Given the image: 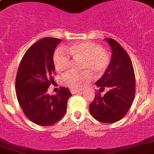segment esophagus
Here are the masks:
<instances>
[{
    "mask_svg": "<svg viewBox=\"0 0 154 154\" xmlns=\"http://www.w3.org/2000/svg\"><path fill=\"white\" fill-rule=\"evenodd\" d=\"M70 91H71V93L73 94H77V93L80 92V91H79V90H74V89H71V90H70Z\"/></svg>",
    "mask_w": 154,
    "mask_h": 154,
    "instance_id": "esophagus-1",
    "label": "esophagus"
}]
</instances>
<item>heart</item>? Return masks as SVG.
Returning <instances> with one entry per match:
<instances>
[{
	"mask_svg": "<svg viewBox=\"0 0 154 154\" xmlns=\"http://www.w3.org/2000/svg\"><path fill=\"white\" fill-rule=\"evenodd\" d=\"M67 50L57 49L54 51L53 62L55 69L59 72L67 70L71 64L70 54L74 60H83L80 68L83 71H69L60 77L63 85L80 89L92 77V74L97 77L103 75L110 64V54L100 45L92 42L75 43L67 48Z\"/></svg>",
	"mask_w": 154,
	"mask_h": 154,
	"instance_id": "heart-1",
	"label": "heart"
}]
</instances>
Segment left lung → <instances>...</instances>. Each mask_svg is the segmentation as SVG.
I'll return each mask as SVG.
<instances>
[{
	"label": "left lung",
	"mask_w": 154,
	"mask_h": 154,
	"mask_svg": "<svg viewBox=\"0 0 154 154\" xmlns=\"http://www.w3.org/2000/svg\"><path fill=\"white\" fill-rule=\"evenodd\" d=\"M112 49L110 64L96 82L100 92L107 89L103 96L95 94L90 104L91 114L102 123L112 124L119 121L127 114L135 97L136 79L134 67L127 51L111 38H105Z\"/></svg>",
	"instance_id": "obj_1"
}]
</instances>
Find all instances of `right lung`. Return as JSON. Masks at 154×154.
<instances>
[{
	"mask_svg": "<svg viewBox=\"0 0 154 154\" xmlns=\"http://www.w3.org/2000/svg\"><path fill=\"white\" fill-rule=\"evenodd\" d=\"M60 40L44 37L34 43L22 57L16 76L15 89L18 103L26 117L40 126L54 124L64 116L72 94L60 87L56 95L47 94L54 81V50Z\"/></svg>",
	"mask_w": 154,
	"mask_h": 154,
	"instance_id": "1",
	"label": "right lung"
}]
</instances>
